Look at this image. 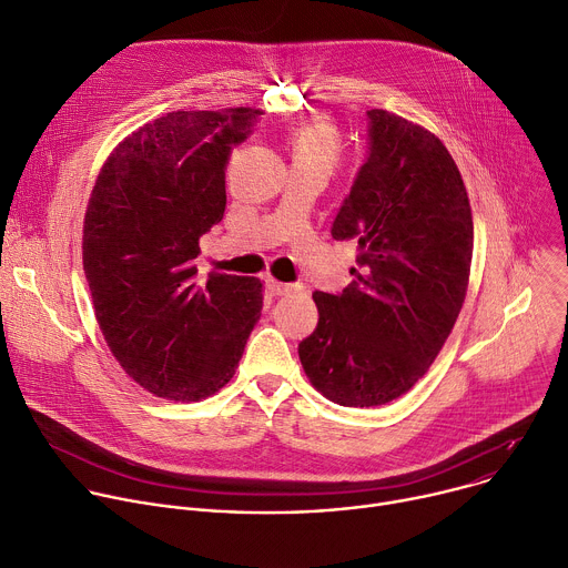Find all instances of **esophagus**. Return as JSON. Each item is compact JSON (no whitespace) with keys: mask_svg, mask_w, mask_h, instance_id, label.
<instances>
[{"mask_svg":"<svg viewBox=\"0 0 568 568\" xmlns=\"http://www.w3.org/2000/svg\"><path fill=\"white\" fill-rule=\"evenodd\" d=\"M266 284H268V288H271L273 295H288V293L295 291L293 284H284V282H277V280H273V277H268Z\"/></svg>","mask_w":568,"mask_h":568,"instance_id":"34e87169","label":"esophagus"}]
</instances>
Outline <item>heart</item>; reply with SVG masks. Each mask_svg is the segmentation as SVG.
<instances>
[{
  "instance_id": "obj_1",
  "label": "heart",
  "mask_w": 568,
  "mask_h": 568,
  "mask_svg": "<svg viewBox=\"0 0 568 568\" xmlns=\"http://www.w3.org/2000/svg\"><path fill=\"white\" fill-rule=\"evenodd\" d=\"M288 151L293 166L321 169L329 175L341 160L343 142L332 123L311 121L288 135Z\"/></svg>"
}]
</instances>
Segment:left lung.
I'll list each match as a JSON object with an SVG mask.
<instances>
[{
	"label": "left lung",
	"instance_id": "obj_1",
	"mask_svg": "<svg viewBox=\"0 0 568 568\" xmlns=\"http://www.w3.org/2000/svg\"><path fill=\"white\" fill-rule=\"evenodd\" d=\"M369 151L332 236L358 243L354 282L313 293L318 327L297 347L311 386L352 408L406 395L465 302L474 221L447 146L388 110H367Z\"/></svg>",
	"mask_w": 568,
	"mask_h": 568
}]
</instances>
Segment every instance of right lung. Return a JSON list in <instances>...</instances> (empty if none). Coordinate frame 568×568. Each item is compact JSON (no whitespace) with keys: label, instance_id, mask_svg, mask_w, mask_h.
Masks as SVG:
<instances>
[{"label":"right lung","instance_id":"add662e5","mask_svg":"<svg viewBox=\"0 0 568 568\" xmlns=\"http://www.w3.org/2000/svg\"><path fill=\"white\" fill-rule=\"evenodd\" d=\"M262 112L175 110L105 160L83 221V271L125 374L171 402L219 393L264 306L262 282L196 280L201 236L223 219L225 166Z\"/></svg>","mask_w":568,"mask_h":568}]
</instances>
